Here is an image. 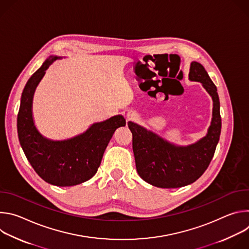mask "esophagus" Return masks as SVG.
Listing matches in <instances>:
<instances>
[{"label": "esophagus", "instance_id": "34e87169", "mask_svg": "<svg viewBox=\"0 0 249 249\" xmlns=\"http://www.w3.org/2000/svg\"><path fill=\"white\" fill-rule=\"evenodd\" d=\"M133 119H135V116H133V115H128V120H133Z\"/></svg>", "mask_w": 249, "mask_h": 249}]
</instances>
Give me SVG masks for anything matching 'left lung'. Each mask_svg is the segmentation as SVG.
I'll return each mask as SVG.
<instances>
[{
	"mask_svg": "<svg viewBox=\"0 0 249 249\" xmlns=\"http://www.w3.org/2000/svg\"><path fill=\"white\" fill-rule=\"evenodd\" d=\"M188 78L201 83L213 100L212 120L206 136L194 144L178 146L143 126L128 122L137 172L156 187L179 188L196 181L209 166L219 143L222 119L217 88L198 62H191Z\"/></svg>",
	"mask_w": 249,
	"mask_h": 249,
	"instance_id": "left-lung-1",
	"label": "left lung"
}]
</instances>
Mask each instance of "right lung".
<instances>
[{
    "label": "right lung",
    "instance_id": "obj_1",
    "mask_svg": "<svg viewBox=\"0 0 249 249\" xmlns=\"http://www.w3.org/2000/svg\"><path fill=\"white\" fill-rule=\"evenodd\" d=\"M62 57L50 56L27 81L18 114V135L23 153L41 178L49 184L69 187L88 181L96 173L115 130L126 125L122 115L91 124L73 138L55 141L44 137L34 124L33 95L45 71Z\"/></svg>",
    "mask_w": 249,
    "mask_h": 249
}]
</instances>
